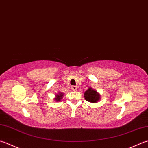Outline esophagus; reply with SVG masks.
Segmentation results:
<instances>
[{"label": "esophagus", "instance_id": "34e87169", "mask_svg": "<svg viewBox=\"0 0 148 148\" xmlns=\"http://www.w3.org/2000/svg\"><path fill=\"white\" fill-rule=\"evenodd\" d=\"M77 88V86H75V85L72 86V87H71V89L72 90H76Z\"/></svg>", "mask_w": 148, "mask_h": 148}]
</instances>
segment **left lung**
Wrapping results in <instances>:
<instances>
[{
  "mask_svg": "<svg viewBox=\"0 0 148 148\" xmlns=\"http://www.w3.org/2000/svg\"><path fill=\"white\" fill-rule=\"evenodd\" d=\"M86 101L92 103H96L101 99V95L92 87H89L84 93Z\"/></svg>",
  "mask_w": 148,
  "mask_h": 148,
  "instance_id": "1",
  "label": "left lung"
}]
</instances>
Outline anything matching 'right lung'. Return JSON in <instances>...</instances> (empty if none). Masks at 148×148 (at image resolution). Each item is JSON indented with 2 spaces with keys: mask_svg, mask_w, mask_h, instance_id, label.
Instances as JSON below:
<instances>
[{
  "mask_svg": "<svg viewBox=\"0 0 148 148\" xmlns=\"http://www.w3.org/2000/svg\"><path fill=\"white\" fill-rule=\"evenodd\" d=\"M63 96H64V94H63L62 92H58V93L56 94V95H55V97L54 100L56 101V102H58V101H60L62 99Z\"/></svg>",
  "mask_w": 148,
  "mask_h": 148,
  "instance_id": "right-lung-1",
  "label": "right lung"
}]
</instances>
